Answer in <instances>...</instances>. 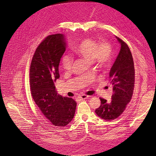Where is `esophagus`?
<instances>
[{"mask_svg": "<svg viewBox=\"0 0 156 156\" xmlns=\"http://www.w3.org/2000/svg\"><path fill=\"white\" fill-rule=\"evenodd\" d=\"M88 98V96H87L85 94H82L81 96H80V98L82 99V100H85V99Z\"/></svg>", "mask_w": 156, "mask_h": 156, "instance_id": "esophagus-1", "label": "esophagus"}]
</instances>
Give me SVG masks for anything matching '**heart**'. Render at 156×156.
<instances>
[{"label":"heart","mask_w":156,"mask_h":156,"mask_svg":"<svg viewBox=\"0 0 156 156\" xmlns=\"http://www.w3.org/2000/svg\"><path fill=\"white\" fill-rule=\"evenodd\" d=\"M73 53L89 62H94L100 67H107L112 60V48L109 43L102 41L98 43L92 39H84L72 48ZM62 68L66 71L72 69L73 58L64 55L61 60Z\"/></svg>","instance_id":"b5f03b06"}]
</instances>
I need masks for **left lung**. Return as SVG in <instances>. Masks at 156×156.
<instances>
[{"instance_id":"left-lung-1","label":"left lung","mask_w":156,"mask_h":156,"mask_svg":"<svg viewBox=\"0 0 156 156\" xmlns=\"http://www.w3.org/2000/svg\"><path fill=\"white\" fill-rule=\"evenodd\" d=\"M120 44V51L109 72L108 80L112 85L111 101L100 98L101 105L95 112L105 120H113L124 112L133 95L135 68L133 56L129 47L116 36Z\"/></svg>"}]
</instances>
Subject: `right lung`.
I'll use <instances>...</instances> for the list:
<instances>
[{"instance_id":"add662e5","label":"right lung","mask_w":156,"mask_h":156,"mask_svg":"<svg viewBox=\"0 0 156 156\" xmlns=\"http://www.w3.org/2000/svg\"><path fill=\"white\" fill-rule=\"evenodd\" d=\"M62 34L50 35L37 47L30 68L32 96L37 106L54 126L63 127L72 120L77 103L59 95L55 87L59 79L58 66L66 49Z\"/></svg>"}]
</instances>
